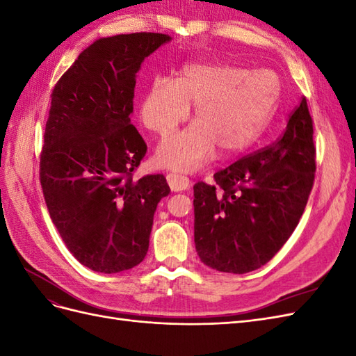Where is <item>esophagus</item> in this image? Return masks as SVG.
Masks as SVG:
<instances>
[{"mask_svg":"<svg viewBox=\"0 0 356 356\" xmlns=\"http://www.w3.org/2000/svg\"><path fill=\"white\" fill-rule=\"evenodd\" d=\"M166 179H168V184L172 191H182V190H187L190 187V179L184 175L175 174V172H170V174H168Z\"/></svg>","mask_w":356,"mask_h":356,"instance_id":"obj_1","label":"esophagus"}]
</instances>
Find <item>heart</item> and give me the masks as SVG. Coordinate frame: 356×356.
I'll use <instances>...</instances> for the list:
<instances>
[{
    "mask_svg": "<svg viewBox=\"0 0 356 356\" xmlns=\"http://www.w3.org/2000/svg\"><path fill=\"white\" fill-rule=\"evenodd\" d=\"M281 93L277 75L230 63H188L174 80L157 77L148 86L139 117L160 136L187 120L195 105V124L165 138L156 152L160 166L184 172L199 169L213 149L238 154L263 134Z\"/></svg>",
    "mask_w": 356,
    "mask_h": 356,
    "instance_id": "heart-1",
    "label": "heart"
}]
</instances>
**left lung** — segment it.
Instances as JSON below:
<instances>
[{
	"label": "left lung",
	"mask_w": 356,
	"mask_h": 356,
	"mask_svg": "<svg viewBox=\"0 0 356 356\" xmlns=\"http://www.w3.org/2000/svg\"><path fill=\"white\" fill-rule=\"evenodd\" d=\"M306 98L282 136L195 184V243L203 264L248 273L270 261L305 212L316 170Z\"/></svg>",
	"instance_id": "obj_1"
}]
</instances>
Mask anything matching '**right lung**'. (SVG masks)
<instances>
[{
	"mask_svg": "<svg viewBox=\"0 0 356 356\" xmlns=\"http://www.w3.org/2000/svg\"><path fill=\"white\" fill-rule=\"evenodd\" d=\"M166 34L136 32L96 40L51 92L40 182L50 218L77 260L99 273L144 260L166 178L134 181L147 145L131 123L136 72Z\"/></svg>",
	"mask_w": 356,
	"mask_h": 356,
	"instance_id": "obj_1",
	"label": "right lung"
}]
</instances>
